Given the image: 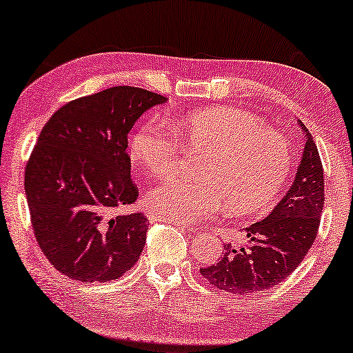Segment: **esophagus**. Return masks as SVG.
<instances>
[{"label": "esophagus", "mask_w": 353, "mask_h": 353, "mask_svg": "<svg viewBox=\"0 0 353 353\" xmlns=\"http://www.w3.org/2000/svg\"><path fill=\"white\" fill-rule=\"evenodd\" d=\"M174 225H177V228L179 229H192V228H188V225H184V224H181V222H172Z\"/></svg>", "instance_id": "34e87169"}]
</instances>
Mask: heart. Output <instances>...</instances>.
Listing matches in <instances>:
<instances>
[{"label": "heart", "mask_w": 353, "mask_h": 353, "mask_svg": "<svg viewBox=\"0 0 353 353\" xmlns=\"http://www.w3.org/2000/svg\"><path fill=\"white\" fill-rule=\"evenodd\" d=\"M205 149L199 176L174 177L154 188L145 204L154 216L192 224L229 204L236 216L264 212L292 172L287 137L252 112L232 106L197 109L171 121L148 119L132 132V163L156 177L179 168L184 149Z\"/></svg>", "instance_id": "obj_1"}]
</instances>
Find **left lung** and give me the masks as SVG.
<instances>
[{"instance_id":"left-lung-1","label":"left lung","mask_w":353,"mask_h":353,"mask_svg":"<svg viewBox=\"0 0 353 353\" xmlns=\"http://www.w3.org/2000/svg\"><path fill=\"white\" fill-rule=\"evenodd\" d=\"M294 184L277 208L245 229L247 244H224L217 264L201 274L217 289L249 295L281 283L303 261L317 237L323 209V168L309 129Z\"/></svg>"}]
</instances>
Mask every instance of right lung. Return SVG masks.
Instances as JSON below:
<instances>
[{
	"instance_id": "right-lung-1",
	"label": "right lung",
	"mask_w": 353,
	"mask_h": 353,
	"mask_svg": "<svg viewBox=\"0 0 353 353\" xmlns=\"http://www.w3.org/2000/svg\"><path fill=\"white\" fill-rule=\"evenodd\" d=\"M164 96L116 86L64 104L41 129L24 171L39 249L66 277L119 279L143 252L148 217L124 212L139 196L128 134Z\"/></svg>"
}]
</instances>
